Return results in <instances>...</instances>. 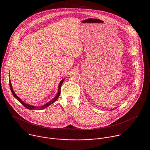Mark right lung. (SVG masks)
<instances>
[{
	"label": "right lung",
	"mask_w": 150,
	"mask_h": 150,
	"mask_svg": "<svg viewBox=\"0 0 150 150\" xmlns=\"http://www.w3.org/2000/svg\"><path fill=\"white\" fill-rule=\"evenodd\" d=\"M64 81V79H63L60 82L59 85V86H58V92L57 95L55 96V97L53 99H52V100H51V101H49V103H46L45 105H43V106H42V107H35V106L30 105H28V104H27L24 103L21 100V99L16 95V93L14 92L10 80H9V85H10V88H11V92H12L13 95L14 96V97L17 99V100H18L20 103H21L25 108H28V109H29V110H35V109H36V108H37V109L38 108V109H39V110H43V109H45V108H47L49 105L52 104V103H54V102H55V101L57 100V99L58 98V97L59 96L60 93H61V85H62V84Z\"/></svg>",
	"instance_id": "right-lung-1"
}]
</instances>
